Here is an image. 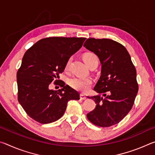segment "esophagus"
Here are the masks:
<instances>
[{"label":"esophagus","instance_id":"1","mask_svg":"<svg viewBox=\"0 0 155 155\" xmlns=\"http://www.w3.org/2000/svg\"><path fill=\"white\" fill-rule=\"evenodd\" d=\"M80 98H81V100H82V101H83V100H85L86 98H87V97H86L85 95H84V94H81V95H80Z\"/></svg>","mask_w":155,"mask_h":155}]
</instances>
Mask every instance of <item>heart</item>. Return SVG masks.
<instances>
[{"label":"heart","mask_w":155,"mask_h":155,"mask_svg":"<svg viewBox=\"0 0 155 155\" xmlns=\"http://www.w3.org/2000/svg\"><path fill=\"white\" fill-rule=\"evenodd\" d=\"M83 61L85 64L90 68L91 65L94 64H98V57L94 53L92 52H86L83 54ZM71 59H69L65 64V69L68 70L70 67ZM69 84L70 87L74 89V90L81 91V92H87L90 90L91 85H92V80L90 78H80V77H74L70 79Z\"/></svg>","instance_id":"1"}]
</instances>
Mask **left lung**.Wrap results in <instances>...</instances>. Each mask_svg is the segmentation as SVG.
Segmentation results:
<instances>
[{
	"label": "left lung",
	"instance_id": "1",
	"mask_svg": "<svg viewBox=\"0 0 155 155\" xmlns=\"http://www.w3.org/2000/svg\"><path fill=\"white\" fill-rule=\"evenodd\" d=\"M83 46L98 57L102 65L101 77L94 88L99 94L88 97L96 106L87 117L98 127H111L121 121L134 104L139 89L136 69L127 50L114 40L88 38Z\"/></svg>",
	"mask_w": 155,
	"mask_h": 155
}]
</instances>
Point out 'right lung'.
Segmentation results:
<instances>
[{
  "label": "right lung",
  "mask_w": 155,
  "mask_h": 155,
  "mask_svg": "<svg viewBox=\"0 0 155 155\" xmlns=\"http://www.w3.org/2000/svg\"><path fill=\"white\" fill-rule=\"evenodd\" d=\"M85 39L46 38L26 51L17 72L18 100L34 120L41 124L55 122L64 114L68 101L80 99L78 91L58 78L68 60L82 47ZM53 81L62 88L50 90Z\"/></svg>",
  "instance_id": "right-lung-1"
}]
</instances>
